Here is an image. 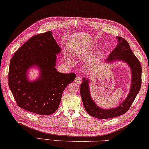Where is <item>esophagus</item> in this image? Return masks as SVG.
Segmentation results:
<instances>
[{"mask_svg":"<svg viewBox=\"0 0 149 149\" xmlns=\"http://www.w3.org/2000/svg\"><path fill=\"white\" fill-rule=\"evenodd\" d=\"M81 81H82V79H81V77H80L79 76H77L76 78H75L74 82H76L77 84H80V83H81Z\"/></svg>","mask_w":149,"mask_h":149,"instance_id":"1","label":"esophagus"}]
</instances>
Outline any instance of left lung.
Listing matches in <instances>:
<instances>
[{"label":"left lung","instance_id":"1","mask_svg":"<svg viewBox=\"0 0 149 149\" xmlns=\"http://www.w3.org/2000/svg\"><path fill=\"white\" fill-rule=\"evenodd\" d=\"M116 39L118 40L117 46L104 62L112 63L122 61L127 63L130 67L131 72V87L126 98L119 106L113 108L104 109L97 106L92 99L89 86L90 79L83 78L82 83L80 84V95L82 103L88 113L97 119L115 118L126 113L135 100L141 86L142 68L139 61L133 54L130 45L125 39L121 37H116Z\"/></svg>","mask_w":149,"mask_h":149}]
</instances>
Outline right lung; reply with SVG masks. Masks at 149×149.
Returning a JSON list of instances; mask_svg holds the SVG:
<instances>
[{"instance_id":"obj_1","label":"right lung","mask_w":149,"mask_h":149,"mask_svg":"<svg viewBox=\"0 0 149 149\" xmlns=\"http://www.w3.org/2000/svg\"><path fill=\"white\" fill-rule=\"evenodd\" d=\"M61 52L52 31L34 36L19 47L10 63L8 86L19 107L39 115L54 113L63 92L76 77L74 73L56 69L57 55ZM37 67L40 75L30 81L28 70Z\"/></svg>"}]
</instances>
